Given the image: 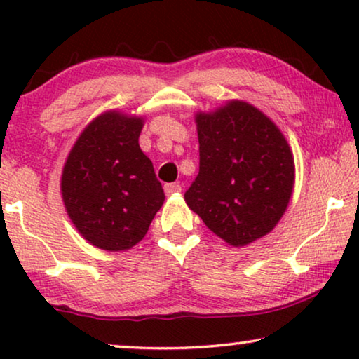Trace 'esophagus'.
Returning a JSON list of instances; mask_svg holds the SVG:
<instances>
[{
  "label": "esophagus",
  "mask_w": 359,
  "mask_h": 359,
  "mask_svg": "<svg viewBox=\"0 0 359 359\" xmlns=\"http://www.w3.org/2000/svg\"><path fill=\"white\" fill-rule=\"evenodd\" d=\"M180 191H181V186H180L178 183H168V184H165V194H166V196L176 194V193H180Z\"/></svg>",
  "instance_id": "obj_1"
}]
</instances>
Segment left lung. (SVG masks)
<instances>
[{
    "label": "left lung",
    "mask_w": 359,
    "mask_h": 359,
    "mask_svg": "<svg viewBox=\"0 0 359 359\" xmlns=\"http://www.w3.org/2000/svg\"><path fill=\"white\" fill-rule=\"evenodd\" d=\"M199 175L184 201L210 232L245 247L276 227L292 196L296 166L279 127L247 101L194 116Z\"/></svg>",
    "instance_id": "obj_1"
}]
</instances>
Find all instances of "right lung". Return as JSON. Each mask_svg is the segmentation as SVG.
<instances>
[{"label": "right lung", "instance_id": "right-lung-1", "mask_svg": "<svg viewBox=\"0 0 359 359\" xmlns=\"http://www.w3.org/2000/svg\"><path fill=\"white\" fill-rule=\"evenodd\" d=\"M144 117L106 111L78 137L60 191L72 224L93 247L126 252L140 242L165 201L154 165L140 150Z\"/></svg>", "mask_w": 359, "mask_h": 359}]
</instances>
